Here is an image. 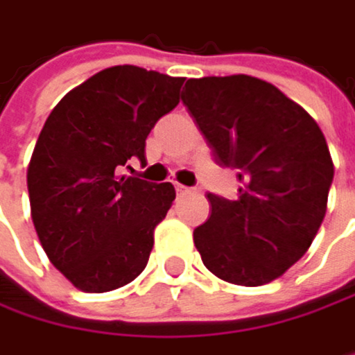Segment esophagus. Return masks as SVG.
<instances>
[{
  "label": "esophagus",
  "mask_w": 355,
  "mask_h": 355,
  "mask_svg": "<svg viewBox=\"0 0 355 355\" xmlns=\"http://www.w3.org/2000/svg\"><path fill=\"white\" fill-rule=\"evenodd\" d=\"M175 192H178V194H188V192H192V188H186V186L178 184V186H175Z\"/></svg>",
  "instance_id": "1"
}]
</instances>
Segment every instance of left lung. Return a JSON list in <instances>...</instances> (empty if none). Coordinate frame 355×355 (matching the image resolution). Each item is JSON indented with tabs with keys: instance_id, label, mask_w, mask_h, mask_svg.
Here are the masks:
<instances>
[{
	"instance_id": "1",
	"label": "left lung",
	"mask_w": 355,
	"mask_h": 355,
	"mask_svg": "<svg viewBox=\"0 0 355 355\" xmlns=\"http://www.w3.org/2000/svg\"><path fill=\"white\" fill-rule=\"evenodd\" d=\"M182 103L242 184L236 200L207 196L211 217L194 246L223 281L270 283L306 254L324 219L335 173L327 140L297 103L246 74L190 78Z\"/></svg>"
}]
</instances>
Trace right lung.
Segmentation results:
<instances>
[{
  "instance_id": "1",
  "label": "right lung",
  "mask_w": 355,
  "mask_h": 355,
  "mask_svg": "<svg viewBox=\"0 0 355 355\" xmlns=\"http://www.w3.org/2000/svg\"><path fill=\"white\" fill-rule=\"evenodd\" d=\"M184 78L113 66L72 89L49 113L26 184L41 246L74 287L103 293L134 281L148 263L155 227L175 190L117 175L180 103Z\"/></svg>"
}]
</instances>
